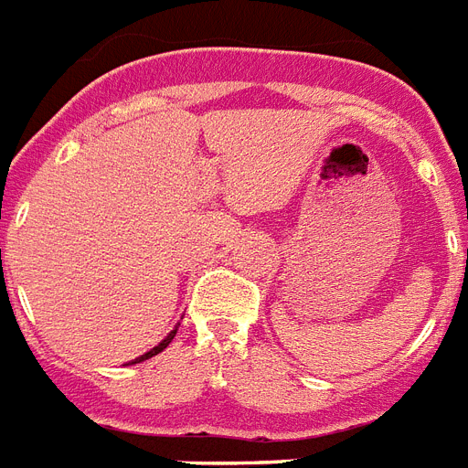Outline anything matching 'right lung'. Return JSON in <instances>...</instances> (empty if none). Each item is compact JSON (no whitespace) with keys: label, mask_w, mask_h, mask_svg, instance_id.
Wrapping results in <instances>:
<instances>
[{"label":"right lung","mask_w":468,"mask_h":468,"mask_svg":"<svg viewBox=\"0 0 468 468\" xmlns=\"http://www.w3.org/2000/svg\"><path fill=\"white\" fill-rule=\"evenodd\" d=\"M176 331H178V328H174V331H171V334H169V335H166V338H164V340H162V343H159V346H156V347H152V350H149V353H144V355H142V357H137V360H134V362H142V360H149V357H152V355H156V353H162V350H164V347H166V346H169V343H171V340H174V335H176ZM134 362H133V365H134Z\"/></svg>","instance_id":"right-lung-1"}]
</instances>
